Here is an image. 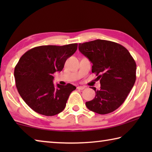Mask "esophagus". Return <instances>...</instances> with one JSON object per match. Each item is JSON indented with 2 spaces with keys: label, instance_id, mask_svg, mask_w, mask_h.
<instances>
[{
  "label": "esophagus",
  "instance_id": "esophagus-1",
  "mask_svg": "<svg viewBox=\"0 0 152 152\" xmlns=\"http://www.w3.org/2000/svg\"><path fill=\"white\" fill-rule=\"evenodd\" d=\"M85 88V86H79L77 87V89H79V90H84Z\"/></svg>",
  "mask_w": 152,
  "mask_h": 152
}]
</instances>
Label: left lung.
<instances>
[{
    "label": "left lung",
    "instance_id": "obj_1",
    "mask_svg": "<svg viewBox=\"0 0 152 152\" xmlns=\"http://www.w3.org/2000/svg\"><path fill=\"white\" fill-rule=\"evenodd\" d=\"M79 50L92 63V72L100 80L93 100L86 102L89 110L105 115L117 109L125 101L136 80V63L129 51L119 43L96 39L79 43Z\"/></svg>",
    "mask_w": 152,
    "mask_h": 152
}]
</instances>
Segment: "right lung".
<instances>
[{
	"label": "right lung",
	"instance_id": "add662e5",
	"mask_svg": "<svg viewBox=\"0 0 152 152\" xmlns=\"http://www.w3.org/2000/svg\"><path fill=\"white\" fill-rule=\"evenodd\" d=\"M77 47V43L38 46L20 57L15 68V84L23 100L36 113L53 116L65 109L69 96L76 87L70 83L58 84L56 87L52 75L62 70Z\"/></svg>",
	"mask_w": 152,
	"mask_h": 152
}]
</instances>
